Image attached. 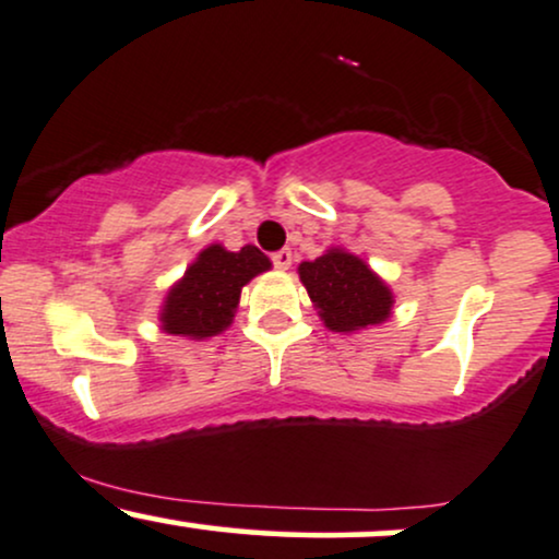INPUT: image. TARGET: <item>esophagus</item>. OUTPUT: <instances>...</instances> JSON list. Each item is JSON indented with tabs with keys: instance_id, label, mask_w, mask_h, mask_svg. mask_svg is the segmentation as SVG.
Here are the masks:
<instances>
[{
	"instance_id": "esophagus-1",
	"label": "esophagus",
	"mask_w": 559,
	"mask_h": 559,
	"mask_svg": "<svg viewBox=\"0 0 559 559\" xmlns=\"http://www.w3.org/2000/svg\"><path fill=\"white\" fill-rule=\"evenodd\" d=\"M272 261H274V266L285 272V269H290V264H293V253L287 251V248H282V251L272 253Z\"/></svg>"
}]
</instances>
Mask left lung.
Instances as JSON below:
<instances>
[{"mask_svg": "<svg viewBox=\"0 0 559 559\" xmlns=\"http://www.w3.org/2000/svg\"><path fill=\"white\" fill-rule=\"evenodd\" d=\"M298 277L330 332L353 334L392 317L395 293L360 255L345 248L332 246L319 259L304 261Z\"/></svg>", "mask_w": 559, "mask_h": 559, "instance_id": "1", "label": "left lung"}]
</instances>
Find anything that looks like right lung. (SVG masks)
Listing matches in <instances>:
<instances>
[{
	"instance_id": "right-lung-1",
	"label": "right lung",
	"mask_w": 559,
	"mask_h": 559,
	"mask_svg": "<svg viewBox=\"0 0 559 559\" xmlns=\"http://www.w3.org/2000/svg\"><path fill=\"white\" fill-rule=\"evenodd\" d=\"M269 269L272 261L255 246L227 251L222 242H212L164 295L159 330L195 343L216 337L233 324L242 287Z\"/></svg>"
}]
</instances>
